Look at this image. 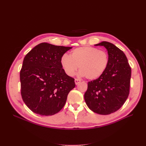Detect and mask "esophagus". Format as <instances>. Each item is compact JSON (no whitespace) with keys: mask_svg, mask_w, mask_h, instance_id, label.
Masks as SVG:
<instances>
[{"mask_svg":"<svg viewBox=\"0 0 146 146\" xmlns=\"http://www.w3.org/2000/svg\"><path fill=\"white\" fill-rule=\"evenodd\" d=\"M80 82H81L80 80H79V79H77V78L75 79V83H76V85H78V84Z\"/></svg>","mask_w":146,"mask_h":146,"instance_id":"34e87169","label":"esophagus"}]
</instances>
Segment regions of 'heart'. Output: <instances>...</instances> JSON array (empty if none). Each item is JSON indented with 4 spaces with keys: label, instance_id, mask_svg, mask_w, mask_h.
I'll use <instances>...</instances> for the list:
<instances>
[{
    "label": "heart",
    "instance_id": "obj_1",
    "mask_svg": "<svg viewBox=\"0 0 146 146\" xmlns=\"http://www.w3.org/2000/svg\"><path fill=\"white\" fill-rule=\"evenodd\" d=\"M109 61L107 52L94 47L75 48L70 56L64 54L60 59L61 65L68 76H74L79 66V76H86L89 80L100 77L107 70Z\"/></svg>",
    "mask_w": 146,
    "mask_h": 146
}]
</instances>
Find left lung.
Listing matches in <instances>:
<instances>
[{"label":"left lung","mask_w":146,"mask_h":146,"mask_svg":"<svg viewBox=\"0 0 146 146\" xmlns=\"http://www.w3.org/2000/svg\"><path fill=\"white\" fill-rule=\"evenodd\" d=\"M95 46L106 48L109 64L100 77L88 83L84 98L92 111L107 115L117 111L129 96L131 68L124 53L113 44L102 41Z\"/></svg>","instance_id":"1"}]
</instances>
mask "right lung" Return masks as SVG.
<instances>
[{
    "mask_svg": "<svg viewBox=\"0 0 146 146\" xmlns=\"http://www.w3.org/2000/svg\"><path fill=\"white\" fill-rule=\"evenodd\" d=\"M72 48L42 42L24 57L20 72L21 96L35 113L52 116L58 113L76 86L60 63L61 57Z\"/></svg>",
    "mask_w": 146,
    "mask_h": 146,
    "instance_id": "add662e5",
    "label": "right lung"
}]
</instances>
